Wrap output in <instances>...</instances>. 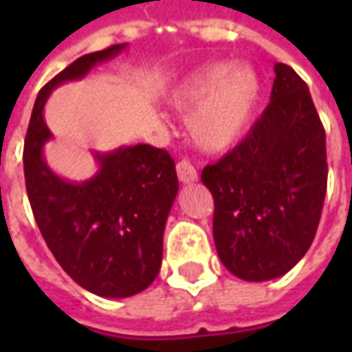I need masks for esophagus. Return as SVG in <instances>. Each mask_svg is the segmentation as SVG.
Masks as SVG:
<instances>
[{"label": "esophagus", "instance_id": "34e87169", "mask_svg": "<svg viewBox=\"0 0 352 352\" xmlns=\"http://www.w3.org/2000/svg\"><path fill=\"white\" fill-rule=\"evenodd\" d=\"M177 177L181 183H194L198 179V171L188 160H181L177 164Z\"/></svg>", "mask_w": 352, "mask_h": 352}]
</instances>
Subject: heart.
Returning a JSON list of instances; mask_svg holds the SVG:
<instances>
[{"label":"heart","mask_w":352,"mask_h":352,"mask_svg":"<svg viewBox=\"0 0 352 352\" xmlns=\"http://www.w3.org/2000/svg\"><path fill=\"white\" fill-rule=\"evenodd\" d=\"M258 77L247 65H206L188 75L171 94L179 109L192 104L186 126L196 145L222 153L241 139L258 100Z\"/></svg>","instance_id":"heart-1"}]
</instances>
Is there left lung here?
<instances>
[{
  "instance_id": "1",
  "label": "left lung",
  "mask_w": 352,
  "mask_h": 352,
  "mask_svg": "<svg viewBox=\"0 0 352 352\" xmlns=\"http://www.w3.org/2000/svg\"><path fill=\"white\" fill-rule=\"evenodd\" d=\"M270 105L249 135L201 171L219 258L243 280L290 272L315 239L326 196V133L307 85L275 64Z\"/></svg>"
}]
</instances>
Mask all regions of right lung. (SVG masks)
<instances>
[{
  "label": "right lung",
  "instance_id": "obj_1",
  "mask_svg": "<svg viewBox=\"0 0 352 352\" xmlns=\"http://www.w3.org/2000/svg\"><path fill=\"white\" fill-rule=\"evenodd\" d=\"M126 43L77 58L37 94L26 141L24 177L43 239L64 272L88 292L128 298L145 290L160 272L166 221L179 181L168 151L151 145L96 153L98 171L82 183L58 177L43 146L52 138L43 109L52 90L82 79Z\"/></svg>",
  "mask_w": 352,
  "mask_h": 352
}]
</instances>
